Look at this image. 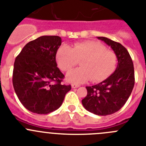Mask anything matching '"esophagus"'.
<instances>
[{
  "label": "esophagus",
  "mask_w": 146,
  "mask_h": 146,
  "mask_svg": "<svg viewBox=\"0 0 146 146\" xmlns=\"http://www.w3.org/2000/svg\"><path fill=\"white\" fill-rule=\"evenodd\" d=\"M79 85L77 84H74V83H72V88H78L79 87Z\"/></svg>",
  "instance_id": "esophagus-1"
}]
</instances>
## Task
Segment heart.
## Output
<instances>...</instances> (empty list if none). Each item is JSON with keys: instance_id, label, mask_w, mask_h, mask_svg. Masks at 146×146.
Returning <instances> with one entry per match:
<instances>
[{"instance_id": "obj_1", "label": "heart", "mask_w": 146, "mask_h": 146, "mask_svg": "<svg viewBox=\"0 0 146 146\" xmlns=\"http://www.w3.org/2000/svg\"><path fill=\"white\" fill-rule=\"evenodd\" d=\"M56 60L64 72L69 71L80 61L81 67L71 71L66 75L67 80L76 84L90 80L93 82H101L113 74L117 65L115 53L93 41L77 42L72 47L63 45L58 50Z\"/></svg>"}]
</instances>
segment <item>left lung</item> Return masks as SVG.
<instances>
[{
  "label": "left lung",
  "mask_w": 146,
  "mask_h": 146,
  "mask_svg": "<svg viewBox=\"0 0 146 146\" xmlns=\"http://www.w3.org/2000/svg\"><path fill=\"white\" fill-rule=\"evenodd\" d=\"M113 49L118 59L116 69L100 83L87 86L82 104L88 111L98 115L116 113L126 102L135 85L133 62L123 45L106 37H97Z\"/></svg>",
  "instance_id": "obj_1"
}]
</instances>
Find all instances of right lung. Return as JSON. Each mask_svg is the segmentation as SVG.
<instances>
[{
	"label": "right lung",
	"mask_w": 146,
	"mask_h": 146,
	"mask_svg": "<svg viewBox=\"0 0 146 146\" xmlns=\"http://www.w3.org/2000/svg\"><path fill=\"white\" fill-rule=\"evenodd\" d=\"M61 42L58 36H42L28 42L15 59L13 86L20 102L32 113L55 111L71 90L70 85L61 83L64 75L55 60Z\"/></svg>",
	"instance_id": "obj_1"
}]
</instances>
